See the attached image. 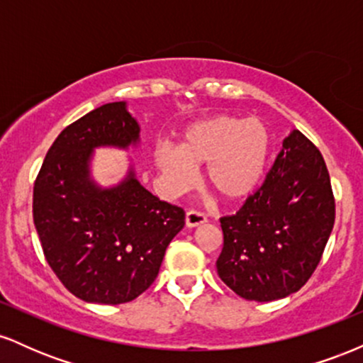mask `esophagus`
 Returning <instances> with one entry per match:
<instances>
[{
	"label": "esophagus",
	"instance_id": "34e87169",
	"mask_svg": "<svg viewBox=\"0 0 363 363\" xmlns=\"http://www.w3.org/2000/svg\"><path fill=\"white\" fill-rule=\"evenodd\" d=\"M206 215L201 213V211H196V210H189L186 213V225L187 227H198V225H203L206 222Z\"/></svg>",
	"mask_w": 363,
	"mask_h": 363
}]
</instances>
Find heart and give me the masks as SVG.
Instances as JSON below:
<instances>
[{
  "label": "heart",
  "mask_w": 363,
  "mask_h": 363,
  "mask_svg": "<svg viewBox=\"0 0 363 363\" xmlns=\"http://www.w3.org/2000/svg\"><path fill=\"white\" fill-rule=\"evenodd\" d=\"M272 153V135L259 119L215 116L182 133L179 147L160 145L155 158L165 184L181 193L206 164V181L223 199L245 198L259 186Z\"/></svg>",
  "instance_id": "heart-1"
}]
</instances>
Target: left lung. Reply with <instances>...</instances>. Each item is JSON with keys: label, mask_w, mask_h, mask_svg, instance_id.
<instances>
[{"label": "left lung", "mask_w": 363, "mask_h": 363, "mask_svg": "<svg viewBox=\"0 0 363 363\" xmlns=\"http://www.w3.org/2000/svg\"><path fill=\"white\" fill-rule=\"evenodd\" d=\"M222 281L245 301L272 302L306 285L335 225V198L320 152L298 129L285 140L264 182L220 218Z\"/></svg>", "instance_id": "1"}]
</instances>
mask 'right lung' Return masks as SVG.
Masks as SVG:
<instances>
[{"label": "right lung", "mask_w": 363, "mask_h": 363, "mask_svg": "<svg viewBox=\"0 0 363 363\" xmlns=\"http://www.w3.org/2000/svg\"><path fill=\"white\" fill-rule=\"evenodd\" d=\"M140 145V124L126 102L97 107L61 131L34 184V223L45 259L74 297L126 303L155 281L184 210L160 201L133 165L116 186L91 177L95 148Z\"/></svg>", "instance_id": "add662e5"}]
</instances>
